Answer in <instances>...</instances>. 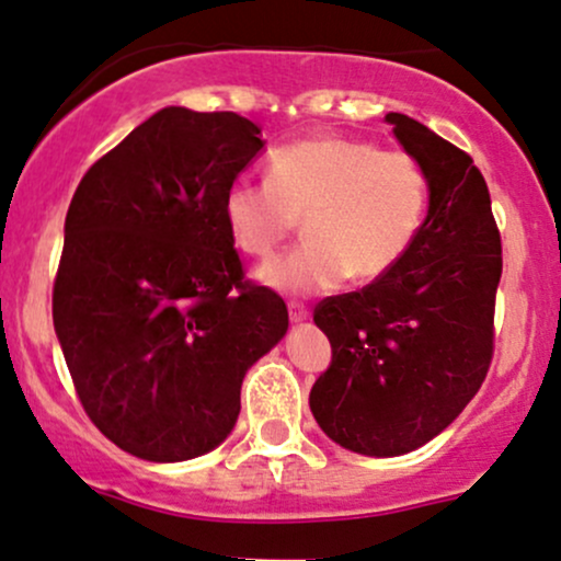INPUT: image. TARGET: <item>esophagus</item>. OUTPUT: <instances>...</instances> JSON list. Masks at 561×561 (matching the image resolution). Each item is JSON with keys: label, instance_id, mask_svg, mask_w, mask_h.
Listing matches in <instances>:
<instances>
[{"label": "esophagus", "instance_id": "1", "mask_svg": "<svg viewBox=\"0 0 561 561\" xmlns=\"http://www.w3.org/2000/svg\"><path fill=\"white\" fill-rule=\"evenodd\" d=\"M288 318H291V323H305L310 318V310L299 305V301H288Z\"/></svg>", "mask_w": 561, "mask_h": 561}]
</instances>
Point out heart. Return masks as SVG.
<instances>
[{
	"instance_id": "b5f03b06",
	"label": "heart",
	"mask_w": 561,
	"mask_h": 561,
	"mask_svg": "<svg viewBox=\"0 0 561 561\" xmlns=\"http://www.w3.org/2000/svg\"><path fill=\"white\" fill-rule=\"evenodd\" d=\"M426 206L430 174L419 156L318 135L275 148L267 182H232L222 217L236 249L254 260H267L301 217L305 241L256 275L280 294H325L350 275L374 283L398 270L424 228Z\"/></svg>"
}]
</instances>
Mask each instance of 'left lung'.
Returning <instances> with one entry per match:
<instances>
[{"instance_id":"obj_1","label":"left lung","mask_w":561,"mask_h":561,"mask_svg":"<svg viewBox=\"0 0 561 561\" xmlns=\"http://www.w3.org/2000/svg\"><path fill=\"white\" fill-rule=\"evenodd\" d=\"M394 137L430 174V214L411 254L387 278L318 301L331 365L310 392L333 443L402 456L450 424L480 392L495 350L501 232L467 150L387 113Z\"/></svg>"}]
</instances>
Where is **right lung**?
Instances as JSON below:
<instances>
[{
    "instance_id": "obj_1",
    "label": "right lung",
    "mask_w": 561,
    "mask_h": 561,
    "mask_svg": "<svg viewBox=\"0 0 561 561\" xmlns=\"http://www.w3.org/2000/svg\"><path fill=\"white\" fill-rule=\"evenodd\" d=\"M260 135L232 111L163 108L87 169L68 206L55 333L87 416L145 461L217 448L243 376L288 329L222 217Z\"/></svg>"
}]
</instances>
